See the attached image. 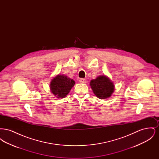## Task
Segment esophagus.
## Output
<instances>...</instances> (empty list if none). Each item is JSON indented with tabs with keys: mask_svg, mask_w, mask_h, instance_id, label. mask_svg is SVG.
<instances>
[{
	"mask_svg": "<svg viewBox=\"0 0 159 159\" xmlns=\"http://www.w3.org/2000/svg\"><path fill=\"white\" fill-rule=\"evenodd\" d=\"M79 82L82 83H86V79H80L79 80Z\"/></svg>",
	"mask_w": 159,
	"mask_h": 159,
	"instance_id": "esophagus-1",
	"label": "esophagus"
}]
</instances>
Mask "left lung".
Wrapping results in <instances>:
<instances>
[{
  "instance_id": "obj_1",
  "label": "left lung",
  "mask_w": 159,
  "mask_h": 159,
  "mask_svg": "<svg viewBox=\"0 0 159 159\" xmlns=\"http://www.w3.org/2000/svg\"><path fill=\"white\" fill-rule=\"evenodd\" d=\"M90 86L94 94L99 99L108 98L114 91V86L111 80L105 75L98 76L91 80Z\"/></svg>"
}]
</instances>
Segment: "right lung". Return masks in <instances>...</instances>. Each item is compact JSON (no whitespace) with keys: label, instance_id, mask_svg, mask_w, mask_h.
I'll list each match as a JSON object with an SVG mask.
<instances>
[{"label":"right lung","instance_id":"1","mask_svg":"<svg viewBox=\"0 0 159 159\" xmlns=\"http://www.w3.org/2000/svg\"><path fill=\"white\" fill-rule=\"evenodd\" d=\"M75 84L74 80L65 75H58L52 79L50 83V89L57 98H62L68 95Z\"/></svg>","mask_w":159,"mask_h":159}]
</instances>
